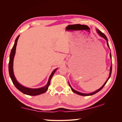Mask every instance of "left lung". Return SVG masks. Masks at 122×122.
<instances>
[{"label":"left lung","mask_w":122,"mask_h":122,"mask_svg":"<svg viewBox=\"0 0 122 122\" xmlns=\"http://www.w3.org/2000/svg\"><path fill=\"white\" fill-rule=\"evenodd\" d=\"M96 30H97V33H98V35H99L100 36H101V37L103 38L104 39H105V40H106V41H107V46H108V47L110 48L109 45H108V40H107V36H106L104 34V33H102V32L101 31H100V30H98V29H96ZM110 58H111V60H112V56H111V52H110ZM112 64H111V67H110V75H109V76H108V79H107V81H106V82L104 83V84H103V85H102V86H101V87L99 89H98L97 90L93 92H92V93H81V92H80L74 90V89H73V88L72 87V86H71L70 84V83H69V86H70L71 89V90L72 91V92H73L74 93H76V94H77L80 95H81V96H90V95H93V94H95V93H97L98 92H99L100 91H101V90H102V89H103V87L104 86V85L106 84V83H107V81L108 80V79H110V76H111V73H112Z\"/></svg>","instance_id":"1"}]
</instances>
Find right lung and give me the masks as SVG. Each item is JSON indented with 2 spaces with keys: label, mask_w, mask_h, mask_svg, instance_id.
I'll return each mask as SVG.
<instances>
[{
  "label": "right lung",
  "mask_w": 122,
  "mask_h": 122,
  "mask_svg": "<svg viewBox=\"0 0 122 122\" xmlns=\"http://www.w3.org/2000/svg\"><path fill=\"white\" fill-rule=\"evenodd\" d=\"M20 35H19L17 37L16 39L15 40L14 45L11 49V52H10V56H9V73L10 78H11L13 84L15 85V87L18 90H19L20 92L24 93V94L31 95V96H36L38 95H40L43 93H45L46 91L48 90L49 86L50 85V81L52 77L53 76V74L55 73L56 70L58 68L54 69L52 72L50 77H49L47 84H46L45 86H43L40 88H37V89H32V88H29L23 86L21 84H20L19 82L17 81V80L15 79V77L14 73V70H13V64H14V59L15 53V50H16V46L17 44V41L19 38Z\"/></svg>",
  "instance_id": "1"
}]
</instances>
